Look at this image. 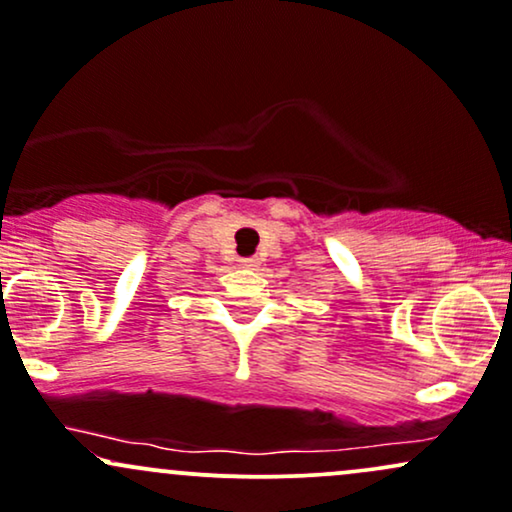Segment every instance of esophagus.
<instances>
[{
    "instance_id": "1",
    "label": "esophagus",
    "mask_w": 512,
    "mask_h": 512,
    "mask_svg": "<svg viewBox=\"0 0 512 512\" xmlns=\"http://www.w3.org/2000/svg\"><path fill=\"white\" fill-rule=\"evenodd\" d=\"M241 268H246V271H256L258 266H261V261H258L256 256H251V258H241Z\"/></svg>"
}]
</instances>
